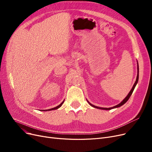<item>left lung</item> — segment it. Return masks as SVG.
Listing matches in <instances>:
<instances>
[{
	"instance_id": "left-lung-1",
	"label": "left lung",
	"mask_w": 152,
	"mask_h": 152,
	"mask_svg": "<svg viewBox=\"0 0 152 152\" xmlns=\"http://www.w3.org/2000/svg\"><path fill=\"white\" fill-rule=\"evenodd\" d=\"M137 63V78H136V81H135V83L134 84V85H133V86H132V89H131V90L130 91V92H129V94H127V96L124 98V99L122 101V102H121L120 103H119V104H118L117 105H115V106H114V107H110V108H103V107H97V106H95V105H92V103H91L88 100H87V102L89 103V104L91 105V106H92V107H94V108H98V109H100V110H111V109H113V108H118V107H121L122 105H123L124 103L129 100V99L130 98V97H131V95H132V92H133V91H134V88L135 87V86H136V85H137V83H138V81H139V64H138V62Z\"/></svg>"
}]
</instances>
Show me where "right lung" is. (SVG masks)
Segmentation results:
<instances>
[{
    "mask_svg": "<svg viewBox=\"0 0 152 152\" xmlns=\"http://www.w3.org/2000/svg\"><path fill=\"white\" fill-rule=\"evenodd\" d=\"M64 102H65V100H64L59 105H58L57 107H54V108H50V109H49V110H42L41 111H51V110H57V109H58V108H59L61 105H62V104L63 103H64Z\"/></svg>",
    "mask_w": 152,
    "mask_h": 152,
    "instance_id": "obj_1",
    "label": "right lung"
}]
</instances>
